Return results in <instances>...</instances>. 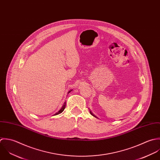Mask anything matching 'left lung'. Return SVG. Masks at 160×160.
<instances>
[{"label":"left lung","mask_w":160,"mask_h":160,"mask_svg":"<svg viewBox=\"0 0 160 160\" xmlns=\"http://www.w3.org/2000/svg\"><path fill=\"white\" fill-rule=\"evenodd\" d=\"M90 114H92L93 116H94V117H95V118H97V117H96V116H95V115H94V114H93L92 112V111H90Z\"/></svg>","instance_id":"left-lung-1"}]
</instances>
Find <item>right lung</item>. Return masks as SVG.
<instances>
[{
    "mask_svg": "<svg viewBox=\"0 0 160 160\" xmlns=\"http://www.w3.org/2000/svg\"><path fill=\"white\" fill-rule=\"evenodd\" d=\"M71 91H72V90H70V91L68 92V94L70 92H71ZM65 104H66V102H65L64 103V104H63V106H62V107L61 108V109H60V110H59V111L58 112H56V113L54 115H58V114H61V113H62V112H63V111H64V109L65 108Z\"/></svg>",
    "mask_w": 160,
    "mask_h": 160,
    "instance_id": "obj_1",
    "label": "right lung"
}]
</instances>
